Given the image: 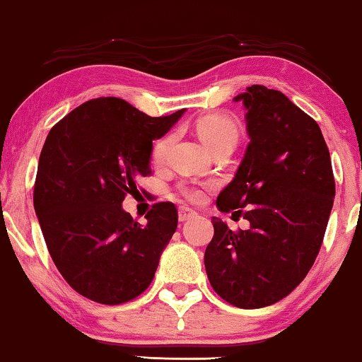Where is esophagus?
I'll list each match as a JSON object with an SVG mask.
<instances>
[{
	"label": "esophagus",
	"instance_id": "obj_1",
	"mask_svg": "<svg viewBox=\"0 0 362 362\" xmlns=\"http://www.w3.org/2000/svg\"><path fill=\"white\" fill-rule=\"evenodd\" d=\"M177 216H180V221L181 222H185L187 219H191V217H194L196 216V211H192V209H189V207H186V206H181L180 211H177Z\"/></svg>",
	"mask_w": 362,
	"mask_h": 362
}]
</instances>
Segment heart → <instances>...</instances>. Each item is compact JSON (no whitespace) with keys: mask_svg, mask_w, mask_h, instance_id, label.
Wrapping results in <instances>:
<instances>
[{"mask_svg":"<svg viewBox=\"0 0 362 362\" xmlns=\"http://www.w3.org/2000/svg\"><path fill=\"white\" fill-rule=\"evenodd\" d=\"M197 132H199L202 140H204L211 148L224 145V143L235 145L237 138H239V125H237L234 118L224 115V113H209V115L201 117L199 120H197ZM170 143V135L163 136L161 140H158L155 143L153 158H155L156 161H161L163 158L166 156ZM181 191L185 192V196L189 197V199H196V197L201 196V189L197 186L182 185Z\"/></svg>","mask_w":362,"mask_h":362,"instance_id":"b5f03b06","label":"heart"}]
</instances>
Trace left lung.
<instances>
[{"label": "left lung", "instance_id": "1", "mask_svg": "<svg viewBox=\"0 0 362 362\" xmlns=\"http://www.w3.org/2000/svg\"><path fill=\"white\" fill-rule=\"evenodd\" d=\"M247 146L235 177L217 196L221 212L250 229L232 232L212 217L204 265L227 303L254 310L291 293L315 264L334 201V176L318 123L279 90L247 87ZM242 209H247L242 213Z\"/></svg>", "mask_w": 362, "mask_h": 362}]
</instances>
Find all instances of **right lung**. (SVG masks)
Segmentation results:
<instances>
[{"label":"right lung","instance_id":"1","mask_svg":"<svg viewBox=\"0 0 362 362\" xmlns=\"http://www.w3.org/2000/svg\"><path fill=\"white\" fill-rule=\"evenodd\" d=\"M185 108L150 117L117 97L88 100L51 128L39 156L34 211L57 270L77 293L120 305L150 286L177 227L173 202H156L146 224L123 211L138 177L151 173L153 140Z\"/></svg>","mask_w":362,"mask_h":362}]
</instances>
